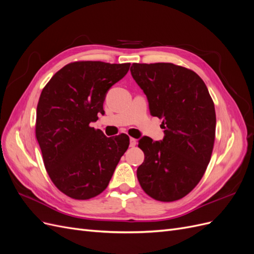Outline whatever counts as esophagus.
Listing matches in <instances>:
<instances>
[{
    "label": "esophagus",
    "mask_w": 254,
    "mask_h": 254,
    "mask_svg": "<svg viewBox=\"0 0 254 254\" xmlns=\"http://www.w3.org/2000/svg\"><path fill=\"white\" fill-rule=\"evenodd\" d=\"M130 147H134V146L136 145V140L135 139H133V137H130Z\"/></svg>",
    "instance_id": "obj_1"
}]
</instances>
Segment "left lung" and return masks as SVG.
<instances>
[{
    "label": "left lung",
    "mask_w": 254,
    "mask_h": 254,
    "mask_svg": "<svg viewBox=\"0 0 254 254\" xmlns=\"http://www.w3.org/2000/svg\"><path fill=\"white\" fill-rule=\"evenodd\" d=\"M130 72L164 129L163 140H139L144 162L137 167V180L156 200H178L201 180L211 160L216 128L212 97L203 80L187 67L132 64Z\"/></svg>",
    "instance_id": "obj_1"
}]
</instances>
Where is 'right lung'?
Wrapping results in <instances>:
<instances>
[{
    "label": "right lung",
    "mask_w": 254,
    "mask_h": 254,
    "mask_svg": "<svg viewBox=\"0 0 254 254\" xmlns=\"http://www.w3.org/2000/svg\"><path fill=\"white\" fill-rule=\"evenodd\" d=\"M129 66L76 61L59 70L41 92L36 137L44 166L56 188L73 199L86 200L104 191L128 149L127 134L107 137L90 124L104 112L107 92Z\"/></svg>",
    "instance_id": "obj_1"
}]
</instances>
